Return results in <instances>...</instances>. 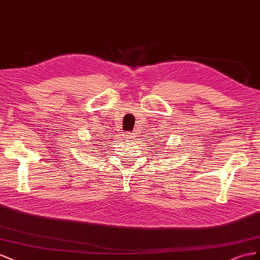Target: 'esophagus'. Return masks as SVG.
<instances>
[{"label":"esophagus","mask_w":260,"mask_h":260,"mask_svg":"<svg viewBox=\"0 0 260 260\" xmlns=\"http://www.w3.org/2000/svg\"><path fill=\"white\" fill-rule=\"evenodd\" d=\"M124 137L125 138H127V139H133V138H134L135 136H134V134H132V133H124Z\"/></svg>","instance_id":"34e87169"}]
</instances>
